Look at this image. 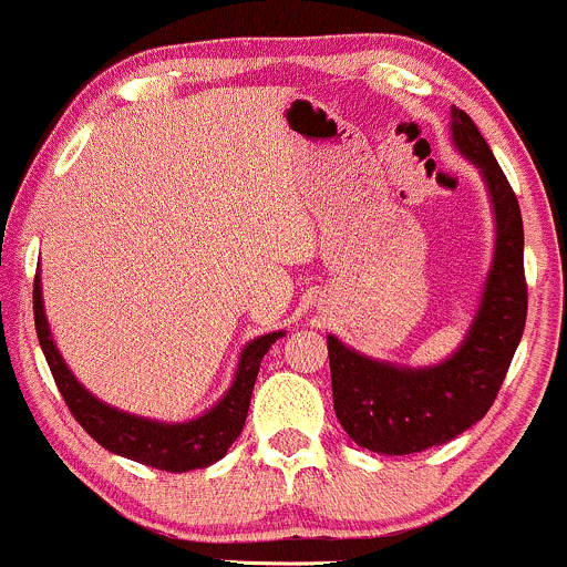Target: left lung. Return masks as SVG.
I'll return each mask as SVG.
<instances>
[{"label": "left lung", "instance_id": "left-lung-1", "mask_svg": "<svg viewBox=\"0 0 567 567\" xmlns=\"http://www.w3.org/2000/svg\"><path fill=\"white\" fill-rule=\"evenodd\" d=\"M451 114L455 148L480 167L496 216L493 266L470 333L445 362L432 368L379 362L328 336L338 421L357 445L383 455L445 445L477 424L506 379L528 315L517 197L472 116L461 109Z\"/></svg>", "mask_w": 567, "mask_h": 567}]
</instances>
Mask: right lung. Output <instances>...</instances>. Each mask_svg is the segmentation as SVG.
Returning <instances> with one entry per match:
<instances>
[{"instance_id": "add662e5", "label": "right lung", "mask_w": 567, "mask_h": 567, "mask_svg": "<svg viewBox=\"0 0 567 567\" xmlns=\"http://www.w3.org/2000/svg\"><path fill=\"white\" fill-rule=\"evenodd\" d=\"M34 324L39 347H42L44 360L53 370L58 389H61L71 415L80 421L84 432L97 445L106 447V451L165 472L205 470V466L224 458L231 442L243 434L247 408H250V394L252 386H256V375L258 368H261L264 354L277 338L285 336L282 330H277V333L258 336L256 341L247 343L243 354H239L237 373H234L229 392L220 396L216 405L192 421L165 424V421L143 419V415H133L106 405V402L97 400L76 381V375L71 373L66 362H63L61 351L53 343V333H50L48 317H44L39 275L34 279Z\"/></svg>"}]
</instances>
